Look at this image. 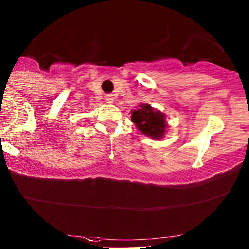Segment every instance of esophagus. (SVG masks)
I'll return each mask as SVG.
<instances>
[{
  "mask_svg": "<svg viewBox=\"0 0 249 249\" xmlns=\"http://www.w3.org/2000/svg\"><path fill=\"white\" fill-rule=\"evenodd\" d=\"M105 100L107 104H112L113 101H114V97H113L112 94H107V96L105 97Z\"/></svg>",
  "mask_w": 249,
  "mask_h": 249,
  "instance_id": "34e87169",
  "label": "esophagus"
}]
</instances>
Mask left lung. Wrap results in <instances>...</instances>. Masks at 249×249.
<instances>
[{"mask_svg":"<svg viewBox=\"0 0 249 249\" xmlns=\"http://www.w3.org/2000/svg\"><path fill=\"white\" fill-rule=\"evenodd\" d=\"M131 121L141 133L152 140L164 139L168 129L166 115L149 104H140L139 109L131 110Z\"/></svg>","mask_w":249,"mask_h":249,"instance_id":"8db88e82","label":"left lung"}]
</instances>
